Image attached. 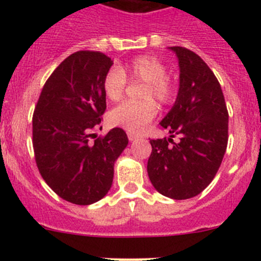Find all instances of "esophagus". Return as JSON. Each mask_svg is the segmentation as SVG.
Wrapping results in <instances>:
<instances>
[{
	"label": "esophagus",
	"instance_id": "1",
	"mask_svg": "<svg viewBox=\"0 0 261 261\" xmlns=\"http://www.w3.org/2000/svg\"><path fill=\"white\" fill-rule=\"evenodd\" d=\"M127 138H128V140H130V141H134V140H136V139H138V135H136V134H134V133H127Z\"/></svg>",
	"mask_w": 261,
	"mask_h": 261
}]
</instances>
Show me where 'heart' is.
Masks as SVG:
<instances>
[{
  "label": "heart",
  "instance_id": "b5f03b06",
  "mask_svg": "<svg viewBox=\"0 0 261 261\" xmlns=\"http://www.w3.org/2000/svg\"><path fill=\"white\" fill-rule=\"evenodd\" d=\"M127 78L133 82H144L139 98L143 101L125 102L112 110L110 122L130 133H140L156 116L160 105H169L175 97V84L167 75V67L152 55H139L121 68L114 67L105 74L102 87L107 98L118 102L125 94Z\"/></svg>",
  "mask_w": 261,
  "mask_h": 261
}]
</instances>
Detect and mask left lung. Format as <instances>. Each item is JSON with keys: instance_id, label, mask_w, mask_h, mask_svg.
I'll return each mask as SVG.
<instances>
[{"instance_id": "1", "label": "left lung", "mask_w": 261, "mask_h": 261, "mask_svg": "<svg viewBox=\"0 0 261 261\" xmlns=\"http://www.w3.org/2000/svg\"><path fill=\"white\" fill-rule=\"evenodd\" d=\"M179 60L177 101L160 125L170 138L150 140L147 174L159 193L188 199L213 180L228 140V112L217 78L199 55L170 48ZM180 136L174 143L172 138Z\"/></svg>"}]
</instances>
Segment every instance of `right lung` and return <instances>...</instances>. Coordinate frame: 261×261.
<instances>
[{
	"label": "right lung",
	"instance_id": "1",
	"mask_svg": "<svg viewBox=\"0 0 261 261\" xmlns=\"http://www.w3.org/2000/svg\"><path fill=\"white\" fill-rule=\"evenodd\" d=\"M111 65V58L101 51L73 53L50 74L34 110L38 169L50 188L70 203L87 206L106 196L116 159L128 144L120 127L98 138L93 134L106 111L102 82Z\"/></svg>",
	"mask_w": 261,
	"mask_h": 261
}]
</instances>
